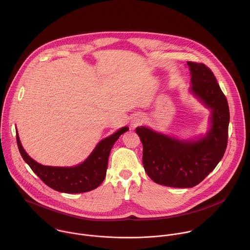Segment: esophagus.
<instances>
[{"instance_id": "1", "label": "esophagus", "mask_w": 250, "mask_h": 250, "mask_svg": "<svg viewBox=\"0 0 250 250\" xmlns=\"http://www.w3.org/2000/svg\"><path fill=\"white\" fill-rule=\"evenodd\" d=\"M143 123H144V118H143L142 116L134 117V118L132 119V121H131V127L135 128V127L141 125Z\"/></svg>"}]
</instances>
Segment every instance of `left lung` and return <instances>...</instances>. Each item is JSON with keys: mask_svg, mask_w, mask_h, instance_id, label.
<instances>
[{"mask_svg": "<svg viewBox=\"0 0 250 250\" xmlns=\"http://www.w3.org/2000/svg\"><path fill=\"white\" fill-rule=\"evenodd\" d=\"M190 91L211 109L209 131L197 141L178 140L146 126L136 128L143 144V165L156 184L187 188L200 184L216 167L226 152L229 108L211 70L204 63L188 62Z\"/></svg>", "mask_w": 250, "mask_h": 250, "instance_id": "left-lung-1", "label": "left lung"}]
</instances>
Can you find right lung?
Instances as JSON below:
<instances>
[{"mask_svg":"<svg viewBox=\"0 0 250 250\" xmlns=\"http://www.w3.org/2000/svg\"><path fill=\"white\" fill-rule=\"evenodd\" d=\"M128 130L125 126L102 140L87 159L76 167H59L42 166L28 156L16 132L20 153L39 178L52 189L63 193L87 192L97 188L104 180L110 150L119 137Z\"/></svg>","mask_w":250,"mask_h":250,"instance_id":"1","label":"right lung"}]
</instances>
